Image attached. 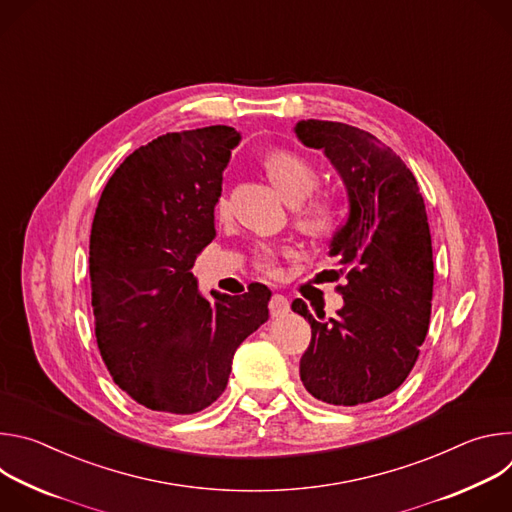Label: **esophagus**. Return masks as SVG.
<instances>
[{
	"label": "esophagus",
	"mask_w": 512,
	"mask_h": 512,
	"mask_svg": "<svg viewBox=\"0 0 512 512\" xmlns=\"http://www.w3.org/2000/svg\"><path fill=\"white\" fill-rule=\"evenodd\" d=\"M287 312H289V300L281 294H273L271 300H269V314L273 318H277V316H283Z\"/></svg>",
	"instance_id": "esophagus-1"
}]
</instances>
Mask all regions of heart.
Instances as JSON below:
<instances>
[{"instance_id":"obj_1","label":"heart","mask_w":512,"mask_h":512,"mask_svg":"<svg viewBox=\"0 0 512 512\" xmlns=\"http://www.w3.org/2000/svg\"><path fill=\"white\" fill-rule=\"evenodd\" d=\"M263 166H265L269 180L277 188V192L289 204L303 202L298 208V221L304 231H308L310 235H318V237L334 231L336 221H338V210H336L334 202L328 196H314L308 201L305 200L316 190V186L320 182V174L310 160H306L304 156L294 154V152L277 150L265 158ZM214 212H216L218 221H227V218L231 216V206L225 196L216 200ZM255 261L263 273H267V275L277 273V249L259 247Z\"/></svg>"}]
</instances>
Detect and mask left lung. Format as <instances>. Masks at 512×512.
I'll return each mask as SVG.
<instances>
[{"mask_svg": "<svg viewBox=\"0 0 512 512\" xmlns=\"http://www.w3.org/2000/svg\"><path fill=\"white\" fill-rule=\"evenodd\" d=\"M294 131L324 152L348 194V218L330 241L346 269L344 306L318 322L304 300L291 304L312 326L300 379L324 403H371L401 387L429 328L433 253L423 196L403 160L369 131L320 119L298 121Z\"/></svg>", "mask_w": 512, "mask_h": 512, "instance_id": "left-lung-1", "label": "left lung"}]
</instances>
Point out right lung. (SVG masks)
I'll use <instances>...</instances> for the list:
<instances>
[{
  "label": "right lung",
  "instance_id": "right-lung-1",
  "mask_svg": "<svg viewBox=\"0 0 512 512\" xmlns=\"http://www.w3.org/2000/svg\"><path fill=\"white\" fill-rule=\"evenodd\" d=\"M241 133L210 125L160 135L109 178L95 210L89 271L95 334L133 401L190 415L223 395L235 350L269 318L271 291H198V253L214 239V206Z\"/></svg>",
  "mask_w": 512,
  "mask_h": 512
}]
</instances>
